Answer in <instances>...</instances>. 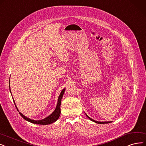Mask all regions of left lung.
Masks as SVG:
<instances>
[{
	"label": "left lung",
	"mask_w": 146,
	"mask_h": 146,
	"mask_svg": "<svg viewBox=\"0 0 146 146\" xmlns=\"http://www.w3.org/2000/svg\"><path fill=\"white\" fill-rule=\"evenodd\" d=\"M87 117H88L90 120H92V121H94V122H95V123H99V124H105V123H111V121H96V120H93V119H92L91 118H90L88 115H87Z\"/></svg>",
	"instance_id": "8db88e82"
}]
</instances>
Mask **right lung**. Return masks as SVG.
I'll return each instance as SVG.
<instances>
[{
	"label": "right lung",
	"mask_w": 146,
	"mask_h": 146,
	"mask_svg": "<svg viewBox=\"0 0 146 146\" xmlns=\"http://www.w3.org/2000/svg\"><path fill=\"white\" fill-rule=\"evenodd\" d=\"M9 89H10V85H9ZM65 89H64L63 90H62V91L61 92L59 96V98H58V101H57V106H56V108L55 109V110L51 114H50L48 117L45 118L44 119H42V120H32L31 119L29 118H27V117H26V116H25L23 114H22L21 113H19L21 115V117L25 119L26 120L29 121V122H31V123H34V124H38V125H49V124H51L52 123H53V122L56 121L58 119H59V116L60 115V104H61V101H62V97H63V93L64 92H65ZM14 101V100H13ZM14 104L15 106V102L14 101ZM15 107L17 108V110H18V109H17L16 106H15Z\"/></svg>",
	"instance_id": "right-lung-1"
}]
</instances>
